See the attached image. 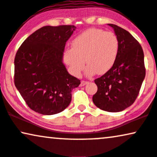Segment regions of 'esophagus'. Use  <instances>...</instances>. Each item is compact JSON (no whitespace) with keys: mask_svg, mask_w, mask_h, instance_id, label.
Masks as SVG:
<instances>
[{"mask_svg":"<svg viewBox=\"0 0 157 157\" xmlns=\"http://www.w3.org/2000/svg\"><path fill=\"white\" fill-rule=\"evenodd\" d=\"M88 83V82H87V81H81V83H80V86H84V85H87Z\"/></svg>","mask_w":157,"mask_h":157,"instance_id":"1","label":"esophagus"}]
</instances>
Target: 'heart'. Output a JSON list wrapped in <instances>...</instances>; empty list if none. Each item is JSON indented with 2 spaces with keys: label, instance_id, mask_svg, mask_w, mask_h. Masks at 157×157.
Returning <instances> with one entry per match:
<instances>
[{
  "label": "heart",
  "instance_id": "obj_1",
  "mask_svg": "<svg viewBox=\"0 0 157 157\" xmlns=\"http://www.w3.org/2000/svg\"><path fill=\"white\" fill-rule=\"evenodd\" d=\"M72 48H67L63 59L73 75L79 77L88 65L85 73L88 76L104 75L114 66L117 59L119 41L113 33L101 29H87L73 40Z\"/></svg>",
  "mask_w": 157,
  "mask_h": 157
}]
</instances>
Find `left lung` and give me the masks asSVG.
<instances>
[{"label":"left lung","mask_w":157,"mask_h":157,"mask_svg":"<svg viewBox=\"0 0 157 157\" xmlns=\"http://www.w3.org/2000/svg\"><path fill=\"white\" fill-rule=\"evenodd\" d=\"M119 41V52L112 69L95 80L98 90L93 101L101 109L122 112L133 104L146 76L141 45L129 32L109 24Z\"/></svg>","instance_id":"1"}]
</instances>
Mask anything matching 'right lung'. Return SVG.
Wrapping results in <instances>:
<instances>
[{"label": "right lung", "mask_w": 157, "mask_h": 157, "mask_svg": "<svg viewBox=\"0 0 157 157\" xmlns=\"http://www.w3.org/2000/svg\"><path fill=\"white\" fill-rule=\"evenodd\" d=\"M74 25L45 26L29 35L14 59V84L32 110L43 115L64 111L80 80L63 64L65 45Z\"/></svg>", "instance_id": "obj_1"}]
</instances>
